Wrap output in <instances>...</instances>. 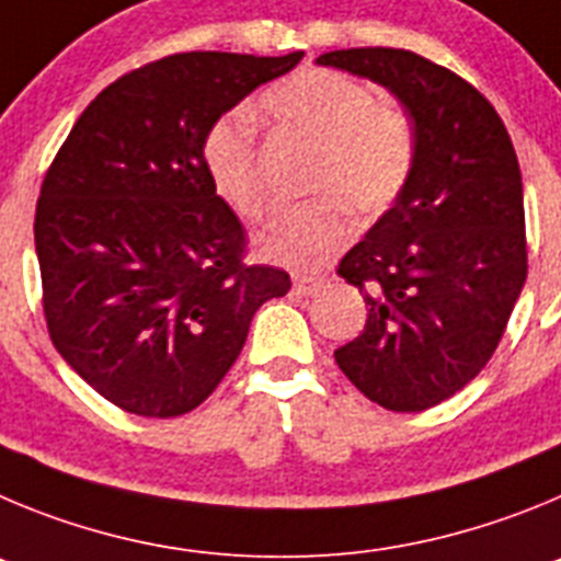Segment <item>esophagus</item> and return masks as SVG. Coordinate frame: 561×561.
I'll return each instance as SVG.
<instances>
[{"mask_svg": "<svg viewBox=\"0 0 561 561\" xmlns=\"http://www.w3.org/2000/svg\"><path fill=\"white\" fill-rule=\"evenodd\" d=\"M321 287H324V279H321V276H293V290L299 293V296H316Z\"/></svg>", "mask_w": 561, "mask_h": 561, "instance_id": "obj_1", "label": "esophagus"}]
</instances>
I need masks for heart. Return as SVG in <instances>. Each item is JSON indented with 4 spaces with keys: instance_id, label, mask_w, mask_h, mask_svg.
Masks as SVG:
<instances>
[{
    "instance_id": "1",
    "label": "heart",
    "mask_w": 561,
    "mask_h": 561,
    "mask_svg": "<svg viewBox=\"0 0 561 561\" xmlns=\"http://www.w3.org/2000/svg\"><path fill=\"white\" fill-rule=\"evenodd\" d=\"M262 103L276 123L318 142L310 186L321 195L276 206L254 245L287 268H318L350 237L346 204L363 218H377L402 198L416 168V125L405 108L380 103L371 85L335 69L290 75L271 85ZM201 161L224 204L245 218L260 211V153L249 108L209 125Z\"/></svg>"
}]
</instances>
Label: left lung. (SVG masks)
<instances>
[{"mask_svg": "<svg viewBox=\"0 0 561 561\" xmlns=\"http://www.w3.org/2000/svg\"><path fill=\"white\" fill-rule=\"evenodd\" d=\"M316 64L386 85L416 125L411 184L337 265L368 318L335 360L377 405L425 411L486 366L526 285L517 153L476 85L422 55L357 47Z\"/></svg>", "mask_w": 561, "mask_h": 561, "instance_id": "8db88e82", "label": "left lung"}]
</instances>
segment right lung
Returning a JSON list of instances; mask_svg holds the SVG:
<instances>
[{"mask_svg":"<svg viewBox=\"0 0 561 561\" xmlns=\"http://www.w3.org/2000/svg\"><path fill=\"white\" fill-rule=\"evenodd\" d=\"M305 53H181L89 103L35 206L44 318L60 357L136 416L190 413L290 276L249 265L245 229L201 161L209 125Z\"/></svg>","mask_w":561,"mask_h":561,"instance_id":"right-lung-1","label":"right lung"}]
</instances>
